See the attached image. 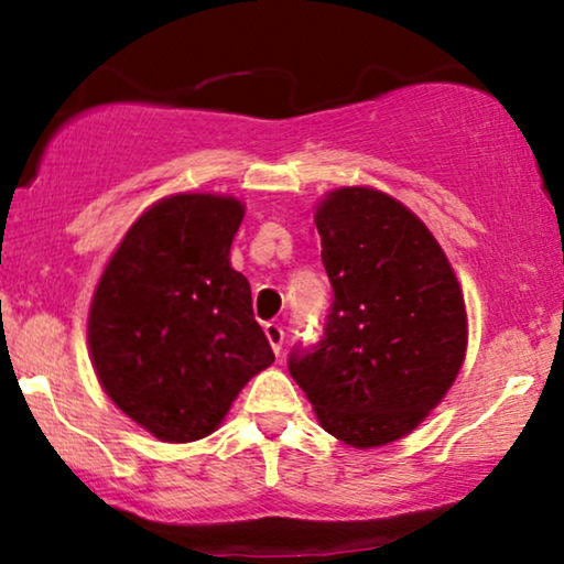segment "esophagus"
<instances>
[{"mask_svg": "<svg viewBox=\"0 0 564 564\" xmlns=\"http://www.w3.org/2000/svg\"><path fill=\"white\" fill-rule=\"evenodd\" d=\"M264 334H267V341H269V346H272V349H274V354H280L282 341H284V330H282L280 323H267Z\"/></svg>", "mask_w": 564, "mask_h": 564, "instance_id": "esophagus-1", "label": "esophagus"}]
</instances>
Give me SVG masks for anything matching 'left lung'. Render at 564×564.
<instances>
[{
    "mask_svg": "<svg viewBox=\"0 0 564 564\" xmlns=\"http://www.w3.org/2000/svg\"><path fill=\"white\" fill-rule=\"evenodd\" d=\"M334 288L326 336L290 375L338 442L375 449L419 429L457 380L467 311L434 234L400 199L338 187L315 205Z\"/></svg>",
    "mask_w": 564,
    "mask_h": 564,
    "instance_id": "obj_1",
    "label": "left lung"
}]
</instances>
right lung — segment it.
Masks as SVG:
<instances>
[{
    "label": "right lung",
    "mask_w": 564,
    "mask_h": 564,
    "mask_svg": "<svg viewBox=\"0 0 564 564\" xmlns=\"http://www.w3.org/2000/svg\"><path fill=\"white\" fill-rule=\"evenodd\" d=\"M241 199L176 192L141 213L99 276L89 359L107 398L159 442L213 434L274 361L251 284L230 267Z\"/></svg>",
    "instance_id": "1"
}]
</instances>
